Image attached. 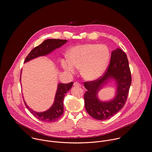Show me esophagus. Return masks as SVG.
Returning a JSON list of instances; mask_svg holds the SVG:
<instances>
[{"label": "esophagus", "instance_id": "esophagus-1", "mask_svg": "<svg viewBox=\"0 0 152 152\" xmlns=\"http://www.w3.org/2000/svg\"><path fill=\"white\" fill-rule=\"evenodd\" d=\"M74 86H75V87H80L81 86V85L79 83H78V82H75V83H74Z\"/></svg>", "mask_w": 152, "mask_h": 152}]
</instances>
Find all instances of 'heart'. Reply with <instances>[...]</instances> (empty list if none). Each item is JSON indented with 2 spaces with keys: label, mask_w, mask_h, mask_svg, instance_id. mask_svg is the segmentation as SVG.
<instances>
[{
  "label": "heart",
  "mask_w": 152,
  "mask_h": 152,
  "mask_svg": "<svg viewBox=\"0 0 152 152\" xmlns=\"http://www.w3.org/2000/svg\"><path fill=\"white\" fill-rule=\"evenodd\" d=\"M69 57L61 58L63 68L69 74H74L81 67L82 76L88 81L100 78L108 64L109 51L103 44L89 43L71 48Z\"/></svg>",
  "instance_id": "b5f03b06"
}]
</instances>
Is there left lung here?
<instances>
[{"label": "left lung", "instance_id": "8db88e82", "mask_svg": "<svg viewBox=\"0 0 152 152\" xmlns=\"http://www.w3.org/2000/svg\"><path fill=\"white\" fill-rule=\"evenodd\" d=\"M112 80L115 82L117 87L114 97L108 101L101 100L98 92ZM131 82L127 56L117 48L111 53L110 64L104 75L97 80L84 83L87 89L84 94L87 112L96 120L104 121L112 118L125 105Z\"/></svg>", "mask_w": 152, "mask_h": 152}]
</instances>
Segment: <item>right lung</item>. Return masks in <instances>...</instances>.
<instances>
[{
    "instance_id": "1",
    "label": "right lung",
    "mask_w": 152,
    "mask_h": 152,
    "mask_svg": "<svg viewBox=\"0 0 152 152\" xmlns=\"http://www.w3.org/2000/svg\"><path fill=\"white\" fill-rule=\"evenodd\" d=\"M67 42L66 40L61 39H47L44 40L43 42L39 45L33 48L30 53L26 57L24 63L33 60L36 58L47 56L57 48H60ZM21 75L20 74V82H21ZM73 85V83L71 82L68 84L58 83L57 88L55 95L54 101L51 107L47 110L38 112L31 109L27 105L24 99L27 108L29 111L40 121L45 122H53L57 121L61 118L64 112V98L66 92L69 91Z\"/></svg>"
}]
</instances>
